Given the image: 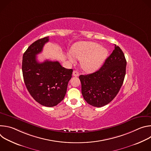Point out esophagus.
<instances>
[{"label":"esophagus","instance_id":"1","mask_svg":"<svg viewBox=\"0 0 151 151\" xmlns=\"http://www.w3.org/2000/svg\"><path fill=\"white\" fill-rule=\"evenodd\" d=\"M79 75V72L77 70H74L73 72V76H78Z\"/></svg>","mask_w":151,"mask_h":151}]
</instances>
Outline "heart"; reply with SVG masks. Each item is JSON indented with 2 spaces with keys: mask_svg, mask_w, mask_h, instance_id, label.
<instances>
[{
  "mask_svg": "<svg viewBox=\"0 0 151 151\" xmlns=\"http://www.w3.org/2000/svg\"><path fill=\"white\" fill-rule=\"evenodd\" d=\"M72 55L81 60L82 68L87 72H93L98 69L106 59L108 51L97 43L93 42H81L73 47ZM69 59L73 62V57L69 55Z\"/></svg>",
  "mask_w": 151,
  "mask_h": 151,
  "instance_id": "1",
  "label": "heart"
}]
</instances>
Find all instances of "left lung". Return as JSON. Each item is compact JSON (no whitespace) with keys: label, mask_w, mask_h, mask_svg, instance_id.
Segmentation results:
<instances>
[{"label":"left lung","mask_w":151,"mask_h":151,"mask_svg":"<svg viewBox=\"0 0 151 151\" xmlns=\"http://www.w3.org/2000/svg\"><path fill=\"white\" fill-rule=\"evenodd\" d=\"M127 61L121 49L115 45L112 53L97 71L81 75V91L84 100L94 107L110 103L118 93L123 83Z\"/></svg>","instance_id":"8db88e82"}]
</instances>
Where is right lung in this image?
<instances>
[{
    "label": "right lung",
    "mask_w": 151,
    "mask_h": 151,
    "mask_svg": "<svg viewBox=\"0 0 151 151\" xmlns=\"http://www.w3.org/2000/svg\"><path fill=\"white\" fill-rule=\"evenodd\" d=\"M49 41V37L37 40L24 53L22 72L26 87L32 97L46 107L57 105L64 99L72 69H66L57 61H37L36 55Z\"/></svg>",
    "instance_id": "add662e5"
}]
</instances>
